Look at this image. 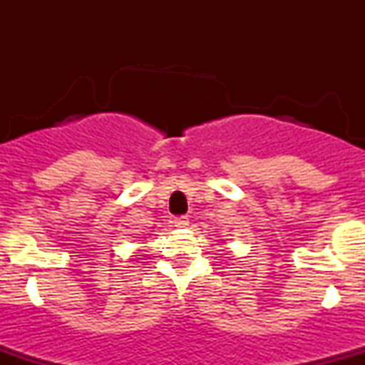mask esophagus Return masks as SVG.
<instances>
[{
    "mask_svg": "<svg viewBox=\"0 0 365 365\" xmlns=\"http://www.w3.org/2000/svg\"><path fill=\"white\" fill-rule=\"evenodd\" d=\"M175 223V226H177V228H187L188 226V217L187 216H178L177 220L173 221Z\"/></svg>",
    "mask_w": 365,
    "mask_h": 365,
    "instance_id": "esophagus-1",
    "label": "esophagus"
}]
</instances>
